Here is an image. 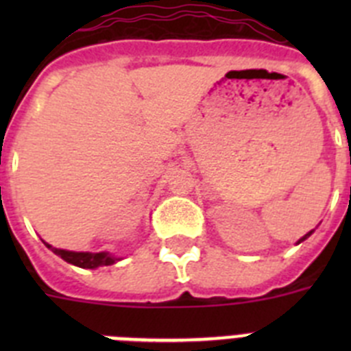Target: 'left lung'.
<instances>
[{
  "label": "left lung",
  "instance_id": "obj_1",
  "mask_svg": "<svg viewBox=\"0 0 351 351\" xmlns=\"http://www.w3.org/2000/svg\"><path fill=\"white\" fill-rule=\"evenodd\" d=\"M313 232V230H311ZM311 232H309V234H306V235H304V237L302 239H300V241H304V239H308L309 237V235H311Z\"/></svg>",
  "mask_w": 351,
  "mask_h": 351
}]
</instances>
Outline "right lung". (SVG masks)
<instances>
[{
  "instance_id": "right-lung-1",
  "label": "right lung",
  "mask_w": 351,
  "mask_h": 351,
  "mask_svg": "<svg viewBox=\"0 0 351 351\" xmlns=\"http://www.w3.org/2000/svg\"><path fill=\"white\" fill-rule=\"evenodd\" d=\"M45 246L54 251L56 255H60L64 262L73 263V265L82 269H95L100 267V265H110V263H114L117 260L112 258L108 253H75V251L58 250V247H52L47 243H45Z\"/></svg>"
}]
</instances>
